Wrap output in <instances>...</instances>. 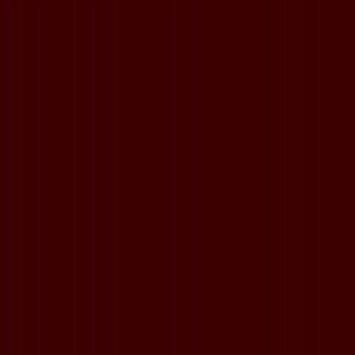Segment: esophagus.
Here are the masks:
<instances>
[{
    "label": "esophagus",
    "mask_w": 355,
    "mask_h": 355,
    "mask_svg": "<svg viewBox=\"0 0 355 355\" xmlns=\"http://www.w3.org/2000/svg\"><path fill=\"white\" fill-rule=\"evenodd\" d=\"M182 181H184V178L181 176V174H176V176H174V182H176V184L182 182Z\"/></svg>",
    "instance_id": "esophagus-1"
}]
</instances>
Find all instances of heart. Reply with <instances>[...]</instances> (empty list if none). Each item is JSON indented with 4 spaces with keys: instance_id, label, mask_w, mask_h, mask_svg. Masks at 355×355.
Masks as SVG:
<instances>
[{
    "instance_id": "heart-1",
    "label": "heart",
    "mask_w": 355,
    "mask_h": 355,
    "mask_svg": "<svg viewBox=\"0 0 355 355\" xmlns=\"http://www.w3.org/2000/svg\"><path fill=\"white\" fill-rule=\"evenodd\" d=\"M216 94L218 90L210 89V87H202V89L198 87V89L189 90L182 96V103H179L178 113V118L182 121L184 125L196 124L189 142H192L196 147L198 145V148H211L208 150L211 153L205 157L208 162L225 155L239 134V106H236L234 100H231L230 96H221L215 110H208L207 113V106L210 105ZM203 110L206 111L205 114L202 113ZM145 134L153 145L163 144V134L158 129L148 128Z\"/></svg>"
}]
</instances>
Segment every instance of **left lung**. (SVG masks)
I'll use <instances>...</instances> for the list:
<instances>
[{
    "label": "left lung",
    "mask_w": 355,
    "mask_h": 355,
    "mask_svg": "<svg viewBox=\"0 0 355 355\" xmlns=\"http://www.w3.org/2000/svg\"><path fill=\"white\" fill-rule=\"evenodd\" d=\"M247 76L257 90L255 124L186 179L197 245L234 279L276 270L317 237L331 166L327 130L300 85L266 71Z\"/></svg>",
    "instance_id": "8db88e82"
}]
</instances>
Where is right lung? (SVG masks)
Segmentation results:
<instances>
[{
  "label": "right lung",
  "mask_w": 355,
  "mask_h": 355,
  "mask_svg": "<svg viewBox=\"0 0 355 355\" xmlns=\"http://www.w3.org/2000/svg\"><path fill=\"white\" fill-rule=\"evenodd\" d=\"M164 67L162 56L89 66L38 103L17 192L37 249L61 273L84 283L113 278L173 197L174 163H145L130 134L145 82Z\"/></svg>",
  "instance_id": "1"
}]
</instances>
